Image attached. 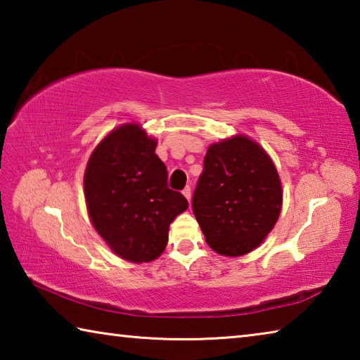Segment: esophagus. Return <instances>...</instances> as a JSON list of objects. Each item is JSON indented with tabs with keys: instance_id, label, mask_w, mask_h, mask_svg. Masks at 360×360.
Here are the masks:
<instances>
[{
	"instance_id": "34e87169",
	"label": "esophagus",
	"mask_w": 360,
	"mask_h": 360,
	"mask_svg": "<svg viewBox=\"0 0 360 360\" xmlns=\"http://www.w3.org/2000/svg\"><path fill=\"white\" fill-rule=\"evenodd\" d=\"M182 195H184V197L188 200V202H191V198H192V188H191V186H186L184 187V191H182Z\"/></svg>"
}]
</instances>
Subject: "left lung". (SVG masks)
Returning a JSON list of instances; mask_svg holds the SVG:
<instances>
[{
    "label": "left lung",
    "mask_w": 360,
    "mask_h": 360,
    "mask_svg": "<svg viewBox=\"0 0 360 360\" xmlns=\"http://www.w3.org/2000/svg\"><path fill=\"white\" fill-rule=\"evenodd\" d=\"M281 205L278 172L257 143L240 135L210 146L192 210L211 249L229 257L251 252L275 227Z\"/></svg>",
    "instance_id": "obj_1"
}]
</instances>
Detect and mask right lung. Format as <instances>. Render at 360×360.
Wrapping results in <instances>:
<instances>
[{"label":"right lung","mask_w":360,"mask_h":360,"mask_svg":"<svg viewBox=\"0 0 360 360\" xmlns=\"http://www.w3.org/2000/svg\"><path fill=\"white\" fill-rule=\"evenodd\" d=\"M155 146L139 125H122L96 146L84 176L94 227L119 257L135 264L163 252L169 224L188 206L184 195L168 187Z\"/></svg>","instance_id":"add662e5"}]
</instances>
